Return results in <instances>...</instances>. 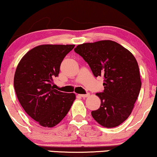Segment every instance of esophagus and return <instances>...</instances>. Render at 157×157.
<instances>
[{
  "mask_svg": "<svg viewBox=\"0 0 157 157\" xmlns=\"http://www.w3.org/2000/svg\"><path fill=\"white\" fill-rule=\"evenodd\" d=\"M89 95H90L89 93H87V94H81V95H79V96L82 97V98H86V97L89 96Z\"/></svg>",
  "mask_w": 157,
  "mask_h": 157,
  "instance_id": "obj_1",
  "label": "esophagus"
}]
</instances>
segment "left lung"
<instances>
[{
  "label": "left lung",
  "instance_id": "obj_1",
  "mask_svg": "<svg viewBox=\"0 0 157 157\" xmlns=\"http://www.w3.org/2000/svg\"><path fill=\"white\" fill-rule=\"evenodd\" d=\"M74 51L87 62L95 77L104 78V90L96 93L101 106L91 112L93 117L106 128L121 125L132 113L140 91V75L135 57L112 40L84 43Z\"/></svg>",
  "mask_w": 157,
  "mask_h": 157
}]
</instances>
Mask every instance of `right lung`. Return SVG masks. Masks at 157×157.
I'll return each mask as SVG.
<instances>
[{
    "label": "right lung",
    "instance_id": "right-lung-1",
    "mask_svg": "<svg viewBox=\"0 0 157 157\" xmlns=\"http://www.w3.org/2000/svg\"><path fill=\"white\" fill-rule=\"evenodd\" d=\"M74 45H42L25 54L17 67L14 86L20 104L43 127L55 126L65 117L75 99L74 93L52 86L61 63Z\"/></svg>",
    "mask_w": 157,
    "mask_h": 157
}]
</instances>
